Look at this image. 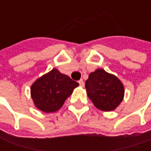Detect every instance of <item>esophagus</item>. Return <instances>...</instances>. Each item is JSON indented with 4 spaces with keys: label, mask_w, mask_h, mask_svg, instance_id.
<instances>
[{
    "label": "esophagus",
    "mask_w": 151,
    "mask_h": 151,
    "mask_svg": "<svg viewBox=\"0 0 151 151\" xmlns=\"http://www.w3.org/2000/svg\"><path fill=\"white\" fill-rule=\"evenodd\" d=\"M78 83H79V85H80V86H84V82H83V80L82 79H80L78 81Z\"/></svg>",
    "instance_id": "1"
}]
</instances>
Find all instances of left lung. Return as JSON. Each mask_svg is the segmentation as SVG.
<instances>
[{
    "instance_id": "obj_1",
    "label": "left lung",
    "mask_w": 151,
    "mask_h": 151,
    "mask_svg": "<svg viewBox=\"0 0 151 151\" xmlns=\"http://www.w3.org/2000/svg\"><path fill=\"white\" fill-rule=\"evenodd\" d=\"M85 86L90 99L101 111H113L123 100L124 88L122 82L104 69L91 73Z\"/></svg>"
}]
</instances>
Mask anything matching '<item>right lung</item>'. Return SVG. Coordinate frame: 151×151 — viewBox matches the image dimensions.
<instances>
[{"label": "right lung", "mask_w": 151, "mask_h": 151, "mask_svg": "<svg viewBox=\"0 0 151 151\" xmlns=\"http://www.w3.org/2000/svg\"><path fill=\"white\" fill-rule=\"evenodd\" d=\"M79 84L69 76L52 69L40 77L31 87V98L35 107L47 113L59 110L66 99L71 95L73 89Z\"/></svg>", "instance_id": "add662e5"}]
</instances>
